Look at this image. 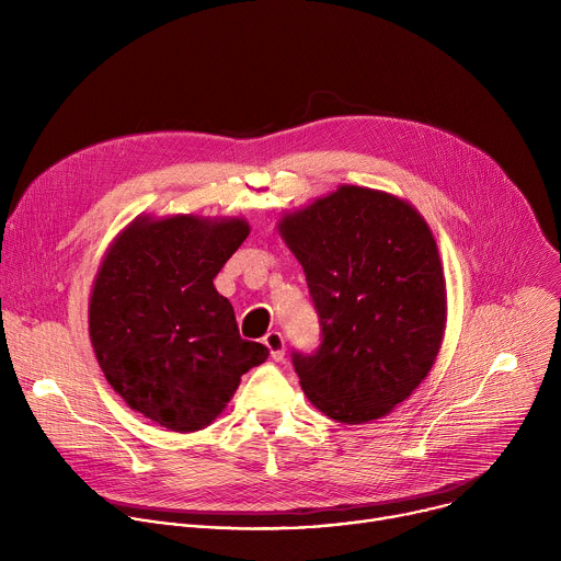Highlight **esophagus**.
<instances>
[{"label":"esophagus","mask_w":561,"mask_h":561,"mask_svg":"<svg viewBox=\"0 0 561 561\" xmlns=\"http://www.w3.org/2000/svg\"><path fill=\"white\" fill-rule=\"evenodd\" d=\"M264 344L268 346V351H271V357H273L275 362H282V359H284V353H286V342H284V335H282L279 331H271V333H266V337H264Z\"/></svg>","instance_id":"34e87169"}]
</instances>
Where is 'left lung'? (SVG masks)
Here are the masks:
<instances>
[{
    "instance_id": "obj_1",
    "label": "left lung",
    "mask_w": 561,
    "mask_h": 561,
    "mask_svg": "<svg viewBox=\"0 0 561 561\" xmlns=\"http://www.w3.org/2000/svg\"><path fill=\"white\" fill-rule=\"evenodd\" d=\"M304 268L322 342L293 351L310 402L342 424L388 415L422 383L446 327L431 228L388 193L340 186L279 221Z\"/></svg>"
}]
</instances>
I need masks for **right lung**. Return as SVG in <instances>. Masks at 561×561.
I'll use <instances>...</instances> for the list:
<instances>
[{
	"label": "right lung",
	"instance_id": "1",
	"mask_svg": "<svg viewBox=\"0 0 561 561\" xmlns=\"http://www.w3.org/2000/svg\"><path fill=\"white\" fill-rule=\"evenodd\" d=\"M244 219H135L98 273L89 327L124 402L175 433L208 426L268 348L239 337L213 279L249 237Z\"/></svg>",
	"mask_w": 561,
	"mask_h": 561
}]
</instances>
